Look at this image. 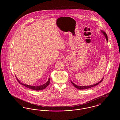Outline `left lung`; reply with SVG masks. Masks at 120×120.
Here are the masks:
<instances>
[{"label":"left lung","instance_id":"1","mask_svg":"<svg viewBox=\"0 0 120 120\" xmlns=\"http://www.w3.org/2000/svg\"><path fill=\"white\" fill-rule=\"evenodd\" d=\"M101 32L103 33V34L104 35V36H105V38H106V40L107 41H108V36H107V34L104 32V31H103V30H101ZM103 79H102V80H100L99 82H98L96 84H94V85H91V86H77V85H76L72 81H71V83H72V84L74 86V87H75V88H76L77 89H79V90H85V89H89V88H91V87H94V86H97L98 85V84H99L100 83H101L102 81H103Z\"/></svg>","mask_w":120,"mask_h":120}]
</instances>
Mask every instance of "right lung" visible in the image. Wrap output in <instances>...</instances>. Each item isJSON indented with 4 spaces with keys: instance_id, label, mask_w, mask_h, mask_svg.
Returning <instances> with one entry per match:
<instances>
[{
    "instance_id": "right-lung-1",
    "label": "right lung",
    "mask_w": 120,
    "mask_h": 120,
    "mask_svg": "<svg viewBox=\"0 0 120 120\" xmlns=\"http://www.w3.org/2000/svg\"><path fill=\"white\" fill-rule=\"evenodd\" d=\"M17 81H18V82L19 83H20L21 84H22V85H23L25 87H26L30 89L33 90H44V89H45L46 88L49 86V85L50 83V79H49V80H48V81L45 84H44L42 85H41V86H30V85H26V84H23L21 82L17 79Z\"/></svg>"
}]
</instances>
